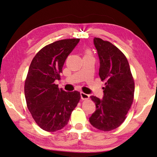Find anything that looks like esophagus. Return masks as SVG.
Masks as SVG:
<instances>
[{
	"label": "esophagus",
	"mask_w": 157,
	"mask_h": 157,
	"mask_svg": "<svg viewBox=\"0 0 157 157\" xmlns=\"http://www.w3.org/2000/svg\"><path fill=\"white\" fill-rule=\"evenodd\" d=\"M81 98L82 99V100H87V99H89V95L85 93H83V92H81Z\"/></svg>",
	"instance_id": "obj_1"
}]
</instances>
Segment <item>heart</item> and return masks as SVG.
Masks as SVG:
<instances>
[{
  "mask_svg": "<svg viewBox=\"0 0 157 157\" xmlns=\"http://www.w3.org/2000/svg\"><path fill=\"white\" fill-rule=\"evenodd\" d=\"M85 56H90V53H89V52H86V55H85Z\"/></svg>",
  "mask_w": 157,
  "mask_h": 157,
  "instance_id": "1",
  "label": "heart"
}]
</instances>
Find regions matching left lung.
Returning <instances> with one entry per match:
<instances>
[{
    "mask_svg": "<svg viewBox=\"0 0 157 157\" xmlns=\"http://www.w3.org/2000/svg\"><path fill=\"white\" fill-rule=\"evenodd\" d=\"M100 60L99 76L105 81L102 100L91 96L96 110L89 118L90 124L100 131L117 128L127 118L132 104L135 82L125 55L117 47L100 38L94 39Z\"/></svg>",
    "mask_w": 157,
    "mask_h": 157,
    "instance_id": "left-lung-1",
    "label": "left lung"
}]
</instances>
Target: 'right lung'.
<instances>
[{"mask_svg":"<svg viewBox=\"0 0 157 157\" xmlns=\"http://www.w3.org/2000/svg\"><path fill=\"white\" fill-rule=\"evenodd\" d=\"M79 40L63 39L45 46L30 63L25 82L26 105L36 123L45 131L55 132L65 127L81 99L79 92H66L55 84Z\"/></svg>","mask_w":157,"mask_h":157,"instance_id":"add662e5","label":"right lung"}]
</instances>
